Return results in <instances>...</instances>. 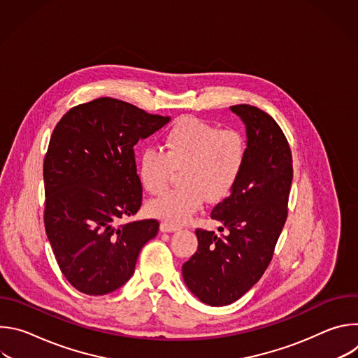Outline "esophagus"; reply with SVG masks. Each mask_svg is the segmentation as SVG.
<instances>
[{
	"instance_id": "1",
	"label": "esophagus",
	"mask_w": 358,
	"mask_h": 358,
	"mask_svg": "<svg viewBox=\"0 0 358 358\" xmlns=\"http://www.w3.org/2000/svg\"><path fill=\"white\" fill-rule=\"evenodd\" d=\"M178 229H180V227L173 225V224H170V222H162V224H160V231H162V232H176V231H178Z\"/></svg>"
}]
</instances>
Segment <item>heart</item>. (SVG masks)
<instances>
[{"mask_svg":"<svg viewBox=\"0 0 358 358\" xmlns=\"http://www.w3.org/2000/svg\"><path fill=\"white\" fill-rule=\"evenodd\" d=\"M164 151L145 148L138 160V178L150 194H163L173 170L184 169L178 189L148 202L150 215L170 224L187 222L203 201L218 202L235 187L248 157L245 136L218 130L198 119H182L164 136Z\"/></svg>","mask_w":358,"mask_h":358,"instance_id":"1","label":"heart"}]
</instances>
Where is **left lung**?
<instances>
[{"mask_svg":"<svg viewBox=\"0 0 358 358\" xmlns=\"http://www.w3.org/2000/svg\"><path fill=\"white\" fill-rule=\"evenodd\" d=\"M246 127L248 157L231 194L211 213L227 235L196 229L198 249L182 265L187 287L210 306L243 296L269 266L287 218L292 152L279 124L250 105L231 106Z\"/></svg>","mask_w":358,"mask_h":358,"instance_id":"left-lung-1","label":"left lung"}]
</instances>
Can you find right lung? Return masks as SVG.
Wrapping results in <instances>:
<instances>
[{
  "instance_id": "obj_1",
  "label": "right lung",
  "mask_w": 358,
  "mask_h": 358,
  "mask_svg": "<svg viewBox=\"0 0 358 358\" xmlns=\"http://www.w3.org/2000/svg\"><path fill=\"white\" fill-rule=\"evenodd\" d=\"M169 122L99 97L72 108L54 129L43 162V222L64 276L79 292L101 296L122 287L157 235L156 220L119 221L141 207L134 145Z\"/></svg>"
}]
</instances>
